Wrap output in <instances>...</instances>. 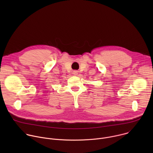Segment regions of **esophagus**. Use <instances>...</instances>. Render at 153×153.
<instances>
[{
    "instance_id": "esophagus-1",
    "label": "esophagus",
    "mask_w": 153,
    "mask_h": 153,
    "mask_svg": "<svg viewBox=\"0 0 153 153\" xmlns=\"http://www.w3.org/2000/svg\"><path fill=\"white\" fill-rule=\"evenodd\" d=\"M77 73H77V71H74L73 72V74H74V75H77Z\"/></svg>"
}]
</instances>
